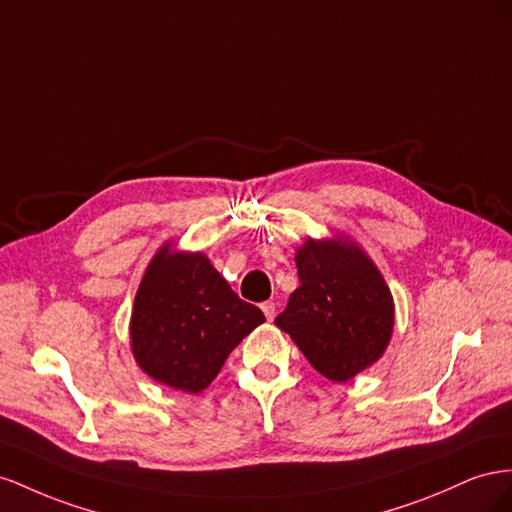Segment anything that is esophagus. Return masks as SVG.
I'll return each mask as SVG.
<instances>
[{
  "mask_svg": "<svg viewBox=\"0 0 512 512\" xmlns=\"http://www.w3.org/2000/svg\"><path fill=\"white\" fill-rule=\"evenodd\" d=\"M261 311H264V315H266L268 321H272L274 315H276V304H274L272 300H268V302L261 304Z\"/></svg>",
  "mask_w": 512,
  "mask_h": 512,
  "instance_id": "34e87169",
  "label": "esophagus"
}]
</instances>
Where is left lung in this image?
I'll use <instances>...</instances> for the list:
<instances>
[{"label": "left lung", "mask_w": 512, "mask_h": 512, "mask_svg": "<svg viewBox=\"0 0 512 512\" xmlns=\"http://www.w3.org/2000/svg\"><path fill=\"white\" fill-rule=\"evenodd\" d=\"M300 287L274 324L332 382H347L382 358L394 302L382 272L345 236L313 240L296 253Z\"/></svg>", "instance_id": "1"}]
</instances>
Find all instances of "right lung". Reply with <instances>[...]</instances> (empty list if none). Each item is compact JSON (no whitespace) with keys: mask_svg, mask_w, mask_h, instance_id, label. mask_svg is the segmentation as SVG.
Returning a JSON list of instances; mask_svg holds the SVG:
<instances>
[{"mask_svg":"<svg viewBox=\"0 0 512 512\" xmlns=\"http://www.w3.org/2000/svg\"><path fill=\"white\" fill-rule=\"evenodd\" d=\"M266 317L238 298L203 253L158 248L145 270L130 317V347L143 373L197 394L227 356Z\"/></svg>","mask_w":512,"mask_h":512,"instance_id":"right-lung-1","label":"right lung"}]
</instances>
